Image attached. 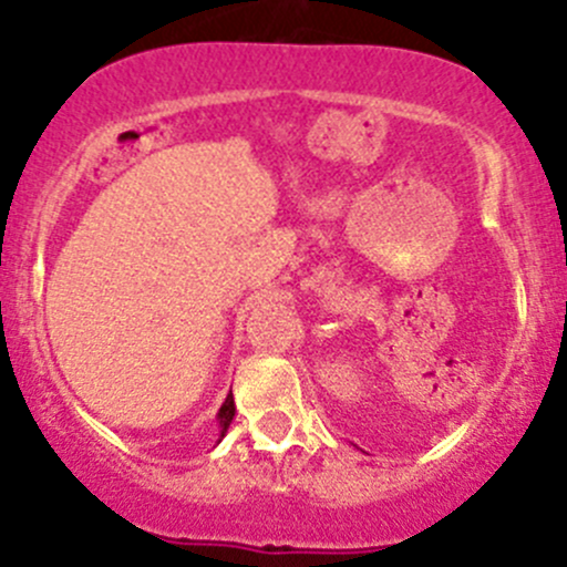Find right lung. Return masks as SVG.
<instances>
[{
	"instance_id": "1",
	"label": "right lung",
	"mask_w": 567,
	"mask_h": 567,
	"mask_svg": "<svg viewBox=\"0 0 567 567\" xmlns=\"http://www.w3.org/2000/svg\"><path fill=\"white\" fill-rule=\"evenodd\" d=\"M234 415H236L234 393H228V396H225V402H223V408H219V413H217L219 440H223V437H225V432H228V426H230V421H234ZM219 440H217V443H219Z\"/></svg>"
}]
</instances>
